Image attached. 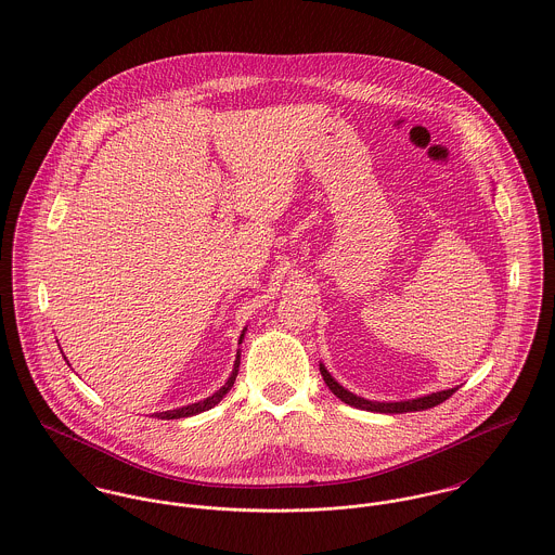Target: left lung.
Listing matches in <instances>:
<instances>
[{
  "label": "left lung",
  "mask_w": 555,
  "mask_h": 555,
  "mask_svg": "<svg viewBox=\"0 0 555 555\" xmlns=\"http://www.w3.org/2000/svg\"><path fill=\"white\" fill-rule=\"evenodd\" d=\"M319 370H321V376H323L325 385L332 389V393H334L336 398H340L345 404H351V406L364 409V411H374V413H411V411H426V409H431V406L444 402L447 398H451V396L457 391V387H453V389H447V391H436V393H430V396H424V398H417V400H406V402H370V400L358 398L356 393L347 391L343 385H338L323 364L319 366Z\"/></svg>",
  "instance_id": "8db88e82"
}]
</instances>
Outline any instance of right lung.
I'll use <instances>...</instances> for the list:
<instances>
[{"label": "right lung", "instance_id": "1", "mask_svg": "<svg viewBox=\"0 0 555 555\" xmlns=\"http://www.w3.org/2000/svg\"><path fill=\"white\" fill-rule=\"evenodd\" d=\"M241 340H243V336H241ZM238 358H241V356H238ZM238 366H241V360H236V364H234V370H232L228 383H225L219 391H215L210 398H206V400H202V402H195V404H189V406H183V409H177V411L157 413V417H159V420H181V417H191V415H197V413H202V411L212 409V406L219 404V402L223 400V396L232 389V385H234V380H236V376H238Z\"/></svg>", "mask_w": 555, "mask_h": 555}]
</instances>
